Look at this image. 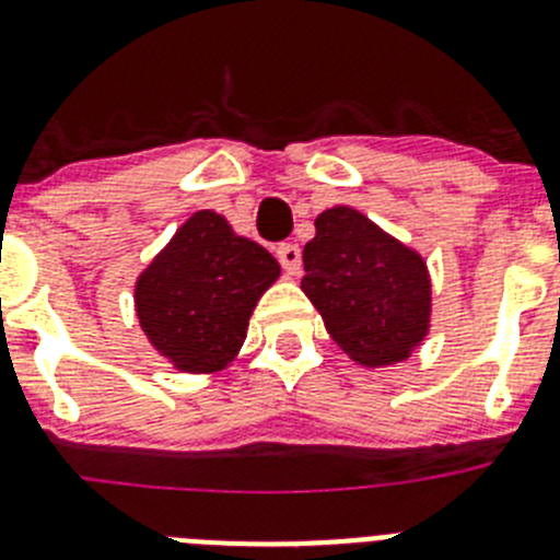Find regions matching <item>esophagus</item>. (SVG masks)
Here are the masks:
<instances>
[{
  "mask_svg": "<svg viewBox=\"0 0 560 560\" xmlns=\"http://www.w3.org/2000/svg\"><path fill=\"white\" fill-rule=\"evenodd\" d=\"M277 260H280V266H283L289 275H296L300 266H303V252H300V246L296 244H283V246H277Z\"/></svg>",
  "mask_w": 560,
  "mask_h": 560,
  "instance_id": "esophagus-1",
  "label": "esophagus"
}]
</instances>
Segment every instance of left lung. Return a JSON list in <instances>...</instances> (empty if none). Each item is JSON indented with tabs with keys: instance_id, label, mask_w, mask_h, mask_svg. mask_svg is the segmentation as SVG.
Instances as JSON below:
<instances>
[{
	"instance_id": "left-lung-1",
	"label": "left lung",
	"mask_w": 560,
	"mask_h": 560,
	"mask_svg": "<svg viewBox=\"0 0 560 560\" xmlns=\"http://www.w3.org/2000/svg\"><path fill=\"white\" fill-rule=\"evenodd\" d=\"M303 249L300 289L361 368L407 361L432 325L427 260L353 207H330Z\"/></svg>"
}]
</instances>
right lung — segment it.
Listing matches in <instances>:
<instances>
[{"mask_svg":"<svg viewBox=\"0 0 560 560\" xmlns=\"http://www.w3.org/2000/svg\"><path fill=\"white\" fill-rule=\"evenodd\" d=\"M277 277L271 252L199 210L140 271L133 308L151 348L179 373H219L241 353L252 311Z\"/></svg>","mask_w":560,"mask_h":560,"instance_id":"obj_1","label":"right lung"}]
</instances>
